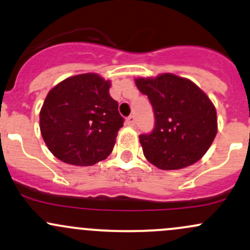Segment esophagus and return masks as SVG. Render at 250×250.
I'll list each match as a JSON object with an SVG mask.
<instances>
[{
	"label": "esophagus",
	"instance_id": "esophagus-1",
	"mask_svg": "<svg viewBox=\"0 0 250 250\" xmlns=\"http://www.w3.org/2000/svg\"><path fill=\"white\" fill-rule=\"evenodd\" d=\"M127 125H135V116L134 115H130L129 117L127 119Z\"/></svg>",
	"mask_w": 250,
	"mask_h": 250
}]
</instances>
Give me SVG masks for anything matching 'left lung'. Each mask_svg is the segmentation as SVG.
<instances>
[{"mask_svg":"<svg viewBox=\"0 0 250 250\" xmlns=\"http://www.w3.org/2000/svg\"><path fill=\"white\" fill-rule=\"evenodd\" d=\"M135 84L154 110V130L139 136L147 160L160 169L201 160L217 134L216 109L207 94L173 73L136 78Z\"/></svg>","mask_w":250,"mask_h":250,"instance_id":"obj_1","label":"left lung"}]
</instances>
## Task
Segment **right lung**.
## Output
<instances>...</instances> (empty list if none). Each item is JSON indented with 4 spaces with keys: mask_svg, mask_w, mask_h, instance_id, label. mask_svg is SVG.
I'll list each match as a JSON object with an SVG mask.
<instances>
[{
    "mask_svg": "<svg viewBox=\"0 0 250 250\" xmlns=\"http://www.w3.org/2000/svg\"><path fill=\"white\" fill-rule=\"evenodd\" d=\"M110 85L97 73H83L49 90L40 110V131L56 158L75 166L108 158L123 127Z\"/></svg>",
    "mask_w": 250,
    "mask_h": 250,
    "instance_id": "obj_1",
    "label": "right lung"
}]
</instances>
